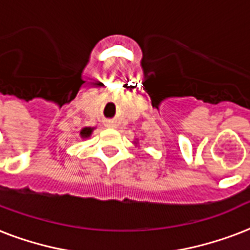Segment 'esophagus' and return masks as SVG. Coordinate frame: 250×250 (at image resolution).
<instances>
[{
	"label": "esophagus",
	"mask_w": 250,
	"mask_h": 250,
	"mask_svg": "<svg viewBox=\"0 0 250 250\" xmlns=\"http://www.w3.org/2000/svg\"><path fill=\"white\" fill-rule=\"evenodd\" d=\"M106 125H107V127H112V128H114V127H117V122H115V121H107V122H106Z\"/></svg>",
	"instance_id": "obj_1"
}]
</instances>
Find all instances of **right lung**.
Instances as JSON below:
<instances>
[{"mask_svg":"<svg viewBox=\"0 0 250 250\" xmlns=\"http://www.w3.org/2000/svg\"><path fill=\"white\" fill-rule=\"evenodd\" d=\"M93 127H85V128H83L81 131H80V135H81V138L83 139H87L90 138L91 132H93Z\"/></svg>","mask_w":250,"mask_h":250,"instance_id":"right-lung-1","label":"right lung"}]
</instances>
